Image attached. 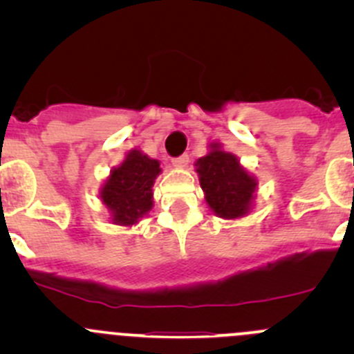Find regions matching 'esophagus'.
Instances as JSON below:
<instances>
[{"label": "esophagus", "mask_w": 354, "mask_h": 354, "mask_svg": "<svg viewBox=\"0 0 354 354\" xmlns=\"http://www.w3.org/2000/svg\"><path fill=\"white\" fill-rule=\"evenodd\" d=\"M188 160H190V157H188L187 154H183L180 157H173V159H171V164H173L174 167H185L188 164Z\"/></svg>", "instance_id": "obj_1"}]
</instances>
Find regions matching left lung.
<instances>
[{
	"label": "left lung",
	"instance_id": "left-lung-1",
	"mask_svg": "<svg viewBox=\"0 0 354 354\" xmlns=\"http://www.w3.org/2000/svg\"><path fill=\"white\" fill-rule=\"evenodd\" d=\"M200 187L210 209L224 219L245 216L250 210L257 180L240 166V160L214 144L212 151L197 160Z\"/></svg>",
	"mask_w": 354,
	"mask_h": 354
}]
</instances>
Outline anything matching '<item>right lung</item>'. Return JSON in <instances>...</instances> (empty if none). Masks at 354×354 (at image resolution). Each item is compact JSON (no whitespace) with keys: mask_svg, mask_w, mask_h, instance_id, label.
I'll return each mask as SVG.
<instances>
[{"mask_svg":"<svg viewBox=\"0 0 354 354\" xmlns=\"http://www.w3.org/2000/svg\"><path fill=\"white\" fill-rule=\"evenodd\" d=\"M159 173V162L140 151L128 152L124 162L111 171L101 198L114 223L131 226L152 209V187Z\"/></svg>","mask_w":354,"mask_h":354,"instance_id":"obj_1","label":"right lung"}]
</instances>
